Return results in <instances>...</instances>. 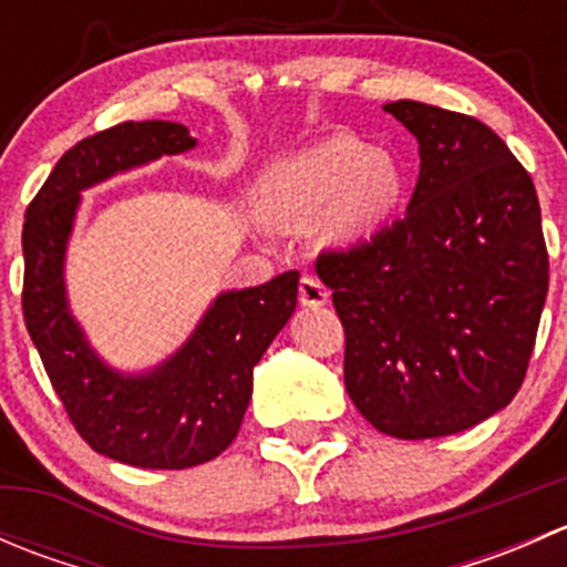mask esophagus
Segmentation results:
<instances>
[{"label":"esophagus","instance_id":"1","mask_svg":"<svg viewBox=\"0 0 567 567\" xmlns=\"http://www.w3.org/2000/svg\"><path fill=\"white\" fill-rule=\"evenodd\" d=\"M299 301L305 307H312V310H318V307H323L326 301H329V290H326V285L320 282L318 277H301Z\"/></svg>","mask_w":567,"mask_h":567}]
</instances>
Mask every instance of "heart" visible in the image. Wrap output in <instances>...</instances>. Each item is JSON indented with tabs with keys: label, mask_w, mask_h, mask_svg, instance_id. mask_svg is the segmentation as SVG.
Returning a JSON list of instances; mask_svg holds the SVG:
<instances>
[{
	"label": "heart",
	"mask_w": 567,
	"mask_h": 567,
	"mask_svg": "<svg viewBox=\"0 0 567 567\" xmlns=\"http://www.w3.org/2000/svg\"><path fill=\"white\" fill-rule=\"evenodd\" d=\"M405 177L386 151L337 134L279 162L260 186V208L271 221L310 225L334 247H353L398 214Z\"/></svg>",
	"instance_id": "heart-1"
}]
</instances>
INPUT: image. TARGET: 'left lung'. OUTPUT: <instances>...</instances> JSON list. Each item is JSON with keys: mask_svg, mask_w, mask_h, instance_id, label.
I'll use <instances>...</instances> for the list:
<instances>
[{"mask_svg": "<svg viewBox=\"0 0 567 567\" xmlns=\"http://www.w3.org/2000/svg\"><path fill=\"white\" fill-rule=\"evenodd\" d=\"M384 112L420 142L403 219L320 251L346 329V390L394 439L461 433L522 390L548 290L535 183L485 123L420 101Z\"/></svg>", "mask_w": 567, "mask_h": 567, "instance_id": "obj_1", "label": "left lung"}]
</instances>
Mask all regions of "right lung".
<instances>
[{
	"instance_id": "add662e5",
	"label": "right lung",
	"mask_w": 567,
	"mask_h": 567,
	"mask_svg": "<svg viewBox=\"0 0 567 567\" xmlns=\"http://www.w3.org/2000/svg\"><path fill=\"white\" fill-rule=\"evenodd\" d=\"M197 145L167 120L120 123L76 142L27 208L24 307L51 386L79 436L106 458L142 468H188L225 453L251 398V370L296 310L299 271L216 296L186 346L142 375H123L95 357L68 310V236L79 194L106 177Z\"/></svg>"
}]
</instances>
